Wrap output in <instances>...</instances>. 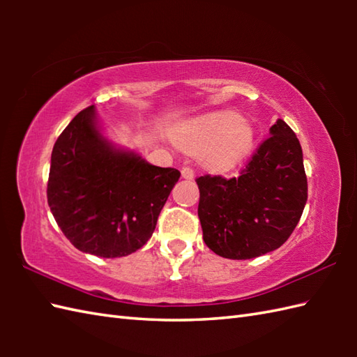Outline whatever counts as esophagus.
I'll return each mask as SVG.
<instances>
[{"label":"esophagus","instance_id":"obj_1","mask_svg":"<svg viewBox=\"0 0 357 357\" xmlns=\"http://www.w3.org/2000/svg\"><path fill=\"white\" fill-rule=\"evenodd\" d=\"M181 174H183L184 179H193L195 178V170L192 169V167H183Z\"/></svg>","mask_w":357,"mask_h":357}]
</instances>
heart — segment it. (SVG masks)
<instances>
[{
	"mask_svg": "<svg viewBox=\"0 0 357 357\" xmlns=\"http://www.w3.org/2000/svg\"><path fill=\"white\" fill-rule=\"evenodd\" d=\"M178 141L190 151H200L202 162L211 170H229L244 159L255 142V130L238 113L211 112L188 123Z\"/></svg>",
	"mask_w": 357,
	"mask_h": 357,
	"instance_id": "1",
	"label": "heart"
}]
</instances>
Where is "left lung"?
Returning <instances> with one entry per match:
<instances>
[{
  "label": "left lung",
  "mask_w": 357,
  "mask_h": 357,
  "mask_svg": "<svg viewBox=\"0 0 357 357\" xmlns=\"http://www.w3.org/2000/svg\"><path fill=\"white\" fill-rule=\"evenodd\" d=\"M270 135L238 176L196 179L204 242L227 259H252L279 248L304 211L308 187L299 139L282 119Z\"/></svg>",
  "instance_id": "8db88e82"
}]
</instances>
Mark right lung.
I'll return each mask as SVG.
<instances>
[{
  "label": "right lung",
  "mask_w": 357,
  "mask_h": 357,
  "mask_svg": "<svg viewBox=\"0 0 357 357\" xmlns=\"http://www.w3.org/2000/svg\"><path fill=\"white\" fill-rule=\"evenodd\" d=\"M181 173L149 164L102 136L95 107L81 110L52 150L47 202L64 236L84 253L121 257L151 238Z\"/></svg>",
  "instance_id": "1"
}]
</instances>
